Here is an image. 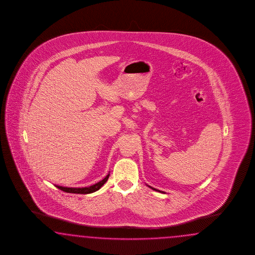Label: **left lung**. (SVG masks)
<instances>
[{
    "label": "left lung",
    "instance_id": "obj_1",
    "mask_svg": "<svg viewBox=\"0 0 255 255\" xmlns=\"http://www.w3.org/2000/svg\"><path fill=\"white\" fill-rule=\"evenodd\" d=\"M148 186V185H147ZM150 189H152V190H154V191H156V192H160V193H163V192H162V191H159V190H157V189H154V188H152V187H150V186H148Z\"/></svg>",
    "mask_w": 255,
    "mask_h": 255
}]
</instances>
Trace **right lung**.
<instances>
[{
    "mask_svg": "<svg viewBox=\"0 0 255 255\" xmlns=\"http://www.w3.org/2000/svg\"><path fill=\"white\" fill-rule=\"evenodd\" d=\"M108 178H109V174L104 179H102L99 182L95 183L92 186L89 187H83V188H70V187H62V186L55 185L58 189L62 190L65 193H79V194H88V193H94L98 190H100L101 187L104 185L107 181H108Z\"/></svg>",
    "mask_w": 255,
    "mask_h": 255,
    "instance_id": "add662e5",
    "label": "right lung"
}]
</instances>
